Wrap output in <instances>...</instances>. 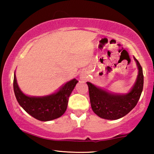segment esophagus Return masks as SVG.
<instances>
[{
    "label": "esophagus",
    "mask_w": 154,
    "mask_h": 154,
    "mask_svg": "<svg viewBox=\"0 0 154 154\" xmlns=\"http://www.w3.org/2000/svg\"><path fill=\"white\" fill-rule=\"evenodd\" d=\"M81 78L82 79H85V75H83V74H82V75H81Z\"/></svg>",
    "instance_id": "1"
}]
</instances>
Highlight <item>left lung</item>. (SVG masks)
<instances>
[{"mask_svg":"<svg viewBox=\"0 0 154 154\" xmlns=\"http://www.w3.org/2000/svg\"><path fill=\"white\" fill-rule=\"evenodd\" d=\"M139 73L135 84L127 94H113L87 82L92 111L102 119L116 120L125 116L140 100L144 85V75L140 62L134 58Z\"/></svg>","mask_w":154,"mask_h":154,"instance_id":"8db88e82","label":"left lung"}]
</instances>
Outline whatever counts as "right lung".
<instances>
[{
	"label": "right lung",
	"mask_w": 154,
	"mask_h": 154,
	"mask_svg": "<svg viewBox=\"0 0 154 154\" xmlns=\"http://www.w3.org/2000/svg\"><path fill=\"white\" fill-rule=\"evenodd\" d=\"M76 79L66 83L56 93L51 95L35 97L25 95L17 83L15 72L13 88L16 99L21 106L31 116L41 121H48L62 116L66 110L69 97L78 83Z\"/></svg>",
	"instance_id": "obj_1"
}]
</instances>
